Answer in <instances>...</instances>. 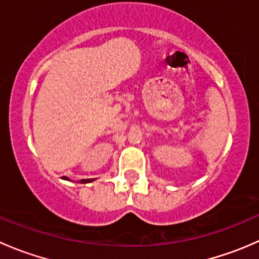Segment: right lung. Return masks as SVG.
Masks as SVG:
<instances>
[{
  "instance_id": "add662e5",
  "label": "right lung",
  "mask_w": 259,
  "mask_h": 259,
  "mask_svg": "<svg viewBox=\"0 0 259 259\" xmlns=\"http://www.w3.org/2000/svg\"><path fill=\"white\" fill-rule=\"evenodd\" d=\"M64 179H67V178H66V177H64ZM89 182H93V179H83V180H81V183H82V184H83V183H89Z\"/></svg>"
}]
</instances>
